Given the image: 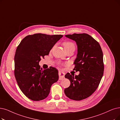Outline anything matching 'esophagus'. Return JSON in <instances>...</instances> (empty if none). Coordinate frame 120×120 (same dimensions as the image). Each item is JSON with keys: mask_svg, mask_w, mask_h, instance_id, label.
I'll return each instance as SVG.
<instances>
[{"mask_svg": "<svg viewBox=\"0 0 120 120\" xmlns=\"http://www.w3.org/2000/svg\"><path fill=\"white\" fill-rule=\"evenodd\" d=\"M65 73L62 71H59V79L60 80L63 79L64 77Z\"/></svg>", "mask_w": 120, "mask_h": 120, "instance_id": "esophagus-1", "label": "esophagus"}]
</instances>
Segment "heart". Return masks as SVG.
<instances>
[{
	"instance_id": "b5f03b06",
	"label": "heart",
	"mask_w": 120,
	"mask_h": 120,
	"mask_svg": "<svg viewBox=\"0 0 120 120\" xmlns=\"http://www.w3.org/2000/svg\"><path fill=\"white\" fill-rule=\"evenodd\" d=\"M63 45L64 46L65 49L71 48H75L74 44L71 42H65L63 43Z\"/></svg>"
}]
</instances>
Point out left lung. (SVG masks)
Here are the masks:
<instances>
[{
	"instance_id": "1",
	"label": "left lung",
	"mask_w": 120,
	"mask_h": 120,
	"mask_svg": "<svg viewBox=\"0 0 120 120\" xmlns=\"http://www.w3.org/2000/svg\"><path fill=\"white\" fill-rule=\"evenodd\" d=\"M65 36L75 41L77 46L74 70L79 71V74H65L70 85L64 89V93L71 99L83 100L95 92L102 77L103 52L98 43L89 34L74 33Z\"/></svg>"
}]
</instances>
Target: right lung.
I'll return each instance as SVG.
<instances>
[{"label": "right lung", "instance_id": "add662e5", "mask_svg": "<svg viewBox=\"0 0 120 120\" xmlns=\"http://www.w3.org/2000/svg\"><path fill=\"white\" fill-rule=\"evenodd\" d=\"M63 35L37 33L27 35L18 46L14 57V74L23 94L33 101L46 98L52 84L59 80L56 68L43 70L39 65L42 57L48 55L50 50Z\"/></svg>", "mask_w": 120, "mask_h": 120}]
</instances>
